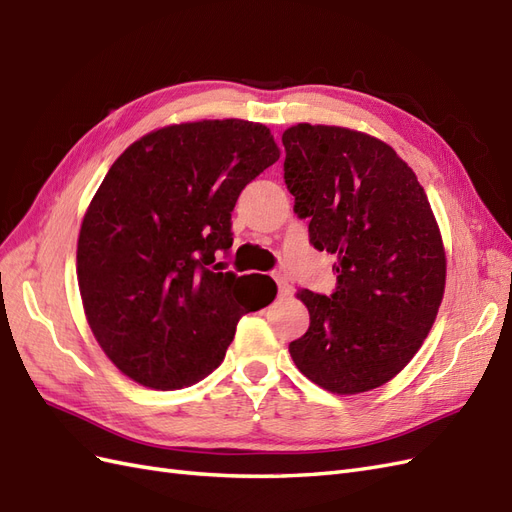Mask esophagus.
I'll return each instance as SVG.
<instances>
[{
    "instance_id": "obj_1",
    "label": "esophagus",
    "mask_w": 512,
    "mask_h": 512,
    "mask_svg": "<svg viewBox=\"0 0 512 512\" xmlns=\"http://www.w3.org/2000/svg\"><path fill=\"white\" fill-rule=\"evenodd\" d=\"M273 280H275V284H277V294H280L282 299H284V297H290V284H288L286 273H282V271L273 273Z\"/></svg>"
}]
</instances>
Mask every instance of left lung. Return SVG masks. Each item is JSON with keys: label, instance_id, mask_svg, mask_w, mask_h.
I'll return each instance as SVG.
<instances>
[{"label": "left lung", "instance_id": "1", "mask_svg": "<svg viewBox=\"0 0 512 512\" xmlns=\"http://www.w3.org/2000/svg\"><path fill=\"white\" fill-rule=\"evenodd\" d=\"M284 181L316 250L337 256L331 297L299 290L309 327L290 342L305 378L337 395L393 380L423 346L446 286L436 215L414 170L380 138L297 123Z\"/></svg>", "mask_w": 512, "mask_h": 512}]
</instances>
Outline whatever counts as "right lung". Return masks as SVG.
<instances>
[{
	"instance_id": "1",
	"label": "right lung",
	"mask_w": 512,
	"mask_h": 512,
	"mask_svg": "<svg viewBox=\"0 0 512 512\" xmlns=\"http://www.w3.org/2000/svg\"><path fill=\"white\" fill-rule=\"evenodd\" d=\"M280 160L271 130L245 119L153 130L108 168L76 243L96 342L123 376L185 389L218 367L237 322L275 299L269 275L213 267L232 245L241 190Z\"/></svg>"
}]
</instances>
